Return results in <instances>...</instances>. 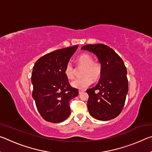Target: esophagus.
Wrapping results in <instances>:
<instances>
[{"mask_svg": "<svg viewBox=\"0 0 152 152\" xmlns=\"http://www.w3.org/2000/svg\"><path fill=\"white\" fill-rule=\"evenodd\" d=\"M84 92V90H82V91L80 90V91H78V93H79V94H81L82 93V92Z\"/></svg>", "mask_w": 152, "mask_h": 152, "instance_id": "34e87169", "label": "esophagus"}]
</instances>
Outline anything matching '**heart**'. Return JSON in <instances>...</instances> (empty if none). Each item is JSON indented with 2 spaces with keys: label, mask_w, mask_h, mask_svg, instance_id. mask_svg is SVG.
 Here are the masks:
<instances>
[{
  "label": "heart",
  "mask_w": 152,
  "mask_h": 152,
  "mask_svg": "<svg viewBox=\"0 0 152 152\" xmlns=\"http://www.w3.org/2000/svg\"><path fill=\"white\" fill-rule=\"evenodd\" d=\"M79 66L84 67L82 78L75 79L71 82V86L77 89H84L91 85L92 80H97L101 76L102 66L98 61H94L93 58L88 53H84L76 58ZM64 74L68 79H73L75 74V68L70 62L66 64Z\"/></svg>",
  "instance_id": "1"
}]
</instances>
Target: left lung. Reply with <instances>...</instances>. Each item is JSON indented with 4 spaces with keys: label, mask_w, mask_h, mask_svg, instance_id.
Wrapping results in <instances>:
<instances>
[{
    "label": "left lung",
    "mask_w": 152,
    "mask_h": 152,
    "mask_svg": "<svg viewBox=\"0 0 152 152\" xmlns=\"http://www.w3.org/2000/svg\"><path fill=\"white\" fill-rule=\"evenodd\" d=\"M81 50L93 53L102 66L98 84L86 90L89 113L98 120L114 119L122 111L129 90L124 62L112 48L101 43L84 45Z\"/></svg>",
    "instance_id": "1"
}]
</instances>
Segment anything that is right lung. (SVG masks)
<instances>
[{"label":"right lung","mask_w":152,"mask_h":152,"mask_svg":"<svg viewBox=\"0 0 152 152\" xmlns=\"http://www.w3.org/2000/svg\"><path fill=\"white\" fill-rule=\"evenodd\" d=\"M78 45L53 51L41 57L33 68L32 96L41 116L51 123H60L70 115V101L78 95L69 84L64 69Z\"/></svg>","instance_id":"obj_1"}]
</instances>
